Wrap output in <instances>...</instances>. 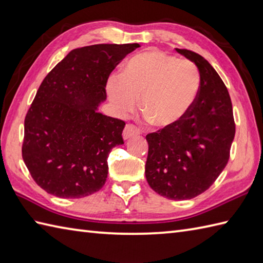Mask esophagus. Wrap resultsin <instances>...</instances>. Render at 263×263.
<instances>
[{
    "instance_id": "34e87169",
    "label": "esophagus",
    "mask_w": 263,
    "mask_h": 263,
    "mask_svg": "<svg viewBox=\"0 0 263 263\" xmlns=\"http://www.w3.org/2000/svg\"><path fill=\"white\" fill-rule=\"evenodd\" d=\"M139 133H140V131H139V128L136 125L126 124L124 130H123V139H124V140H128L130 138L138 136Z\"/></svg>"
}]
</instances>
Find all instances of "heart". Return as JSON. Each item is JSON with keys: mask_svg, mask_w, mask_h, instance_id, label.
I'll list each match as a JSON object with an SVG mask.
<instances>
[{"mask_svg": "<svg viewBox=\"0 0 263 263\" xmlns=\"http://www.w3.org/2000/svg\"><path fill=\"white\" fill-rule=\"evenodd\" d=\"M111 102L120 113L136 108L158 128H173L185 119L200 91V74L192 62L177 60L158 49L133 57L122 76H111L107 83Z\"/></svg>", "mask_w": 263, "mask_h": 263, "instance_id": "heart-1", "label": "heart"}]
</instances>
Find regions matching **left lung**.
<instances>
[{
	"mask_svg": "<svg viewBox=\"0 0 263 263\" xmlns=\"http://www.w3.org/2000/svg\"><path fill=\"white\" fill-rule=\"evenodd\" d=\"M176 51L197 65L200 91L182 123L147 135L146 177L163 197L189 200L208 190L224 171L235 122L230 93L216 70L198 53Z\"/></svg>",
	"mask_w": 263,
	"mask_h": 263,
	"instance_id": "8db88e82",
	"label": "left lung"
}]
</instances>
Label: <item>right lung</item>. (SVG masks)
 I'll return each mask as SVG.
<instances>
[{
	"mask_svg": "<svg viewBox=\"0 0 263 263\" xmlns=\"http://www.w3.org/2000/svg\"><path fill=\"white\" fill-rule=\"evenodd\" d=\"M139 44L76 48L39 86L25 119L22 158L49 194L88 197L107 178L110 150L123 144L124 121L97 110L110 72Z\"/></svg>",
	"mask_w": 263,
	"mask_h": 263,
	"instance_id": "right-lung-1",
	"label": "right lung"
}]
</instances>
